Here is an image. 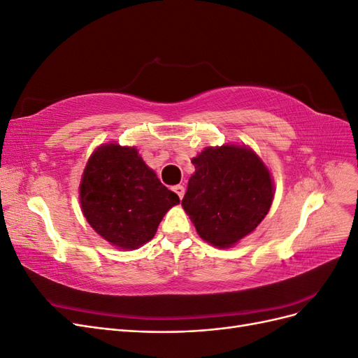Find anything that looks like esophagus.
I'll use <instances>...</instances> for the list:
<instances>
[{
	"mask_svg": "<svg viewBox=\"0 0 358 358\" xmlns=\"http://www.w3.org/2000/svg\"><path fill=\"white\" fill-rule=\"evenodd\" d=\"M173 191L178 194L179 199H182L183 194H185V188H183V185H175V187H173Z\"/></svg>",
	"mask_w": 358,
	"mask_h": 358,
	"instance_id": "34e87169",
	"label": "esophagus"
}]
</instances>
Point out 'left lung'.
Instances as JSON below:
<instances>
[{"label": "left lung", "mask_w": 358, "mask_h": 358, "mask_svg": "<svg viewBox=\"0 0 358 358\" xmlns=\"http://www.w3.org/2000/svg\"><path fill=\"white\" fill-rule=\"evenodd\" d=\"M192 164L183 209L203 241L230 248L254 231L272 206L270 173L251 149L234 145L206 148Z\"/></svg>", "instance_id": "obj_1"}]
</instances>
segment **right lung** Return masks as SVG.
Returning a JSON list of instances; mask_svg holds the SVG:
<instances>
[{"label": "right lung", "instance_id": "1", "mask_svg": "<svg viewBox=\"0 0 358 358\" xmlns=\"http://www.w3.org/2000/svg\"><path fill=\"white\" fill-rule=\"evenodd\" d=\"M86 221L103 239L121 249L149 242L162 216L179 203L136 148L100 146L91 155L80 183Z\"/></svg>", "mask_w": 358, "mask_h": 358}]
</instances>
